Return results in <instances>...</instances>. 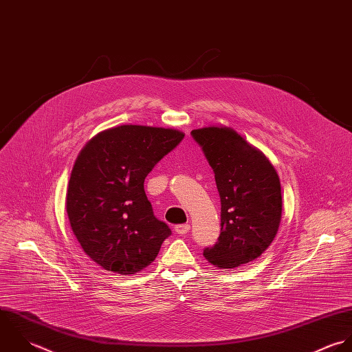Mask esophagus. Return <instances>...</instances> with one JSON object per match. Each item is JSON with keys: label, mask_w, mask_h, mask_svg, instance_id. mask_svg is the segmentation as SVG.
I'll list each match as a JSON object with an SVG mask.
<instances>
[{"label": "esophagus", "mask_w": 352, "mask_h": 352, "mask_svg": "<svg viewBox=\"0 0 352 352\" xmlns=\"http://www.w3.org/2000/svg\"><path fill=\"white\" fill-rule=\"evenodd\" d=\"M175 231L180 234H188L190 232V226L188 224H177V226H175Z\"/></svg>", "instance_id": "34e87169"}]
</instances>
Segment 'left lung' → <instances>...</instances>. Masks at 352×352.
Returning <instances> with one entry per match:
<instances>
[{"mask_svg": "<svg viewBox=\"0 0 352 352\" xmlns=\"http://www.w3.org/2000/svg\"><path fill=\"white\" fill-rule=\"evenodd\" d=\"M213 169L221 201V232L205 258L223 269L248 263L270 245L281 219V187L267 158L230 128L191 131Z\"/></svg>", "mask_w": 352, "mask_h": 352, "instance_id": "obj_1", "label": "left lung"}]
</instances>
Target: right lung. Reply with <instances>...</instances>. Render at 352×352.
<instances>
[{
    "instance_id": "obj_1",
    "label": "right lung",
    "mask_w": 352,
    "mask_h": 352,
    "mask_svg": "<svg viewBox=\"0 0 352 352\" xmlns=\"http://www.w3.org/2000/svg\"><path fill=\"white\" fill-rule=\"evenodd\" d=\"M183 138L176 129L120 125L98 133L78 155L67 213L85 252L104 269L120 274L144 269L172 234L154 216L143 183Z\"/></svg>"
}]
</instances>
